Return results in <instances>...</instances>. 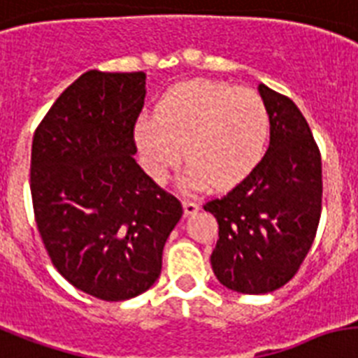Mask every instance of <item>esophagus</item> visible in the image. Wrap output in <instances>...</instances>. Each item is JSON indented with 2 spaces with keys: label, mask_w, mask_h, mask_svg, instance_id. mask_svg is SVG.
<instances>
[{
  "label": "esophagus",
  "mask_w": 358,
  "mask_h": 358,
  "mask_svg": "<svg viewBox=\"0 0 358 358\" xmlns=\"http://www.w3.org/2000/svg\"><path fill=\"white\" fill-rule=\"evenodd\" d=\"M200 209L199 202L193 199H184V213L185 215H194Z\"/></svg>",
  "instance_id": "esophagus-1"
}]
</instances>
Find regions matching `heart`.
Masks as SVG:
<instances>
[{
  "mask_svg": "<svg viewBox=\"0 0 358 358\" xmlns=\"http://www.w3.org/2000/svg\"><path fill=\"white\" fill-rule=\"evenodd\" d=\"M156 112L138 119L134 138L158 182L178 167L185 150L189 187H229L252 173L268 145V108L252 90L187 80L159 99Z\"/></svg>",
  "mask_w": 358,
  "mask_h": 358,
  "instance_id": "obj_1",
  "label": "heart"
}]
</instances>
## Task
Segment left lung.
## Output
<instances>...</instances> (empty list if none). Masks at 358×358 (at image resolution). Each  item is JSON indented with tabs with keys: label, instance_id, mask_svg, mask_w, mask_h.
<instances>
[{
	"label": "left lung",
	"instance_id": "left-lung-1",
	"mask_svg": "<svg viewBox=\"0 0 358 358\" xmlns=\"http://www.w3.org/2000/svg\"><path fill=\"white\" fill-rule=\"evenodd\" d=\"M270 113V145L252 173L228 194L206 202L219 222L211 268L243 294L283 287L303 263L322 211V158L292 101L259 84Z\"/></svg>",
	"mask_w": 358,
	"mask_h": 358
}]
</instances>
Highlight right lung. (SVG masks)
Segmentation results:
<instances>
[{
    "instance_id": "1",
    "label": "right lung",
    "mask_w": 358,
    "mask_h": 358,
    "mask_svg": "<svg viewBox=\"0 0 358 358\" xmlns=\"http://www.w3.org/2000/svg\"><path fill=\"white\" fill-rule=\"evenodd\" d=\"M145 73L86 71L38 124L31 194L55 268L86 294L123 301L149 290L184 213L136 164Z\"/></svg>"
}]
</instances>
